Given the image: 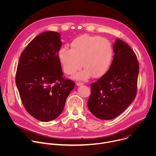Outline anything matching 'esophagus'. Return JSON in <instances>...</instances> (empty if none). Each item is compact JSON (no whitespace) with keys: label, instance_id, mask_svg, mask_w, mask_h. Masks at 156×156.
I'll use <instances>...</instances> for the list:
<instances>
[{"label":"esophagus","instance_id":"obj_1","mask_svg":"<svg viewBox=\"0 0 156 156\" xmlns=\"http://www.w3.org/2000/svg\"><path fill=\"white\" fill-rule=\"evenodd\" d=\"M84 84V83H80V82H78L77 83H76V85L77 86H82V85H83Z\"/></svg>","mask_w":156,"mask_h":156}]
</instances>
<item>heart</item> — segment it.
<instances>
[{
    "mask_svg": "<svg viewBox=\"0 0 156 156\" xmlns=\"http://www.w3.org/2000/svg\"><path fill=\"white\" fill-rule=\"evenodd\" d=\"M70 48V49L61 48L58 52V60L65 73L73 75L82 66L84 69L75 78L84 81L92 75L100 78L109 70L114 51L108 40L98 36L84 34L74 39Z\"/></svg>",
    "mask_w": 156,
    "mask_h": 156,
    "instance_id": "1",
    "label": "heart"
}]
</instances>
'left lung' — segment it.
<instances>
[{
    "instance_id": "1",
    "label": "left lung",
    "mask_w": 156,
    "mask_h": 156,
    "mask_svg": "<svg viewBox=\"0 0 156 156\" xmlns=\"http://www.w3.org/2000/svg\"><path fill=\"white\" fill-rule=\"evenodd\" d=\"M113 51L110 67L97 82L91 84L87 102L90 112L101 120L120 115L136 95L139 64L135 52L120 39L114 42Z\"/></svg>"
}]
</instances>
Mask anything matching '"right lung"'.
<instances>
[{"mask_svg": "<svg viewBox=\"0 0 156 156\" xmlns=\"http://www.w3.org/2000/svg\"><path fill=\"white\" fill-rule=\"evenodd\" d=\"M60 34L46 31L34 37L21 53L15 76L21 100L36 119L50 122L63 111L75 83L63 78L58 52Z\"/></svg>", "mask_w": 156, "mask_h": 156, "instance_id": "1", "label": "right lung"}]
</instances>
